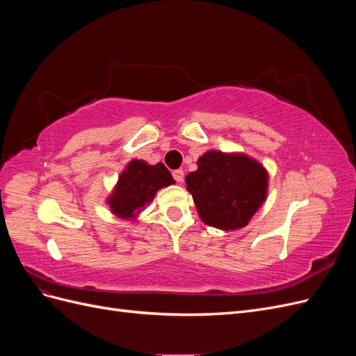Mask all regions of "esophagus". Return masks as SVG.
Returning a JSON list of instances; mask_svg holds the SVG:
<instances>
[{"label":"esophagus","mask_w":356,"mask_h":356,"mask_svg":"<svg viewBox=\"0 0 356 356\" xmlns=\"http://www.w3.org/2000/svg\"><path fill=\"white\" fill-rule=\"evenodd\" d=\"M172 175H174V178H175L177 182H182V181H184V170H182V169L174 170V172H172Z\"/></svg>","instance_id":"1"}]
</instances>
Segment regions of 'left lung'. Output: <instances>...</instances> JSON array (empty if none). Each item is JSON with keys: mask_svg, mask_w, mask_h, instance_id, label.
I'll use <instances>...</instances> for the list:
<instances>
[{"mask_svg": "<svg viewBox=\"0 0 356 356\" xmlns=\"http://www.w3.org/2000/svg\"><path fill=\"white\" fill-rule=\"evenodd\" d=\"M200 220L224 232L243 229L267 199L268 172L245 153L209 149L186 177Z\"/></svg>", "mask_w": 356, "mask_h": 356, "instance_id": "1", "label": "left lung"}]
</instances>
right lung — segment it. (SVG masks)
<instances>
[{
    "mask_svg": "<svg viewBox=\"0 0 356 356\" xmlns=\"http://www.w3.org/2000/svg\"><path fill=\"white\" fill-rule=\"evenodd\" d=\"M175 184V179L163 163L149 165L145 160L129 161L105 203L117 218L136 221L139 213L153 202L156 193Z\"/></svg>",
    "mask_w": 356,
    "mask_h": 356,
    "instance_id": "obj_1",
    "label": "right lung"
}]
</instances>
